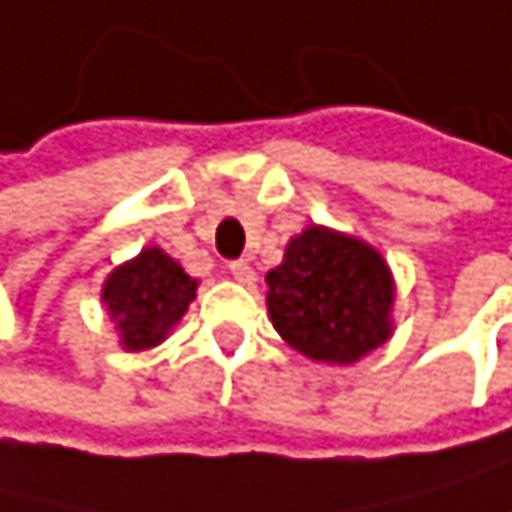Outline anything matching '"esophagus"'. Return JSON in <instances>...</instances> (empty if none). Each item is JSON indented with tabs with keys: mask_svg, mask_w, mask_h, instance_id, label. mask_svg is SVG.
Returning <instances> with one entry per match:
<instances>
[{
	"mask_svg": "<svg viewBox=\"0 0 512 512\" xmlns=\"http://www.w3.org/2000/svg\"><path fill=\"white\" fill-rule=\"evenodd\" d=\"M229 273H232V277L239 280V283H245V286L254 283V270H251L245 261H232V264H229Z\"/></svg>",
	"mask_w": 512,
	"mask_h": 512,
	"instance_id": "34e87169",
	"label": "esophagus"
}]
</instances>
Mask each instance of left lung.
<instances>
[{"instance_id": "8db88e82", "label": "left lung", "mask_w": 512, "mask_h": 512, "mask_svg": "<svg viewBox=\"0 0 512 512\" xmlns=\"http://www.w3.org/2000/svg\"><path fill=\"white\" fill-rule=\"evenodd\" d=\"M396 283L365 239L311 223L267 273V314L283 340L321 365H355L393 336Z\"/></svg>"}]
</instances>
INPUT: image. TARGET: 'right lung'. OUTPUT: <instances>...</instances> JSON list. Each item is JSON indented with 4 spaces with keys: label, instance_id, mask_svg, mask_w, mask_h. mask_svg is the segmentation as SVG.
<instances>
[{
    "label": "right lung",
    "instance_id": "obj_1",
    "mask_svg": "<svg viewBox=\"0 0 512 512\" xmlns=\"http://www.w3.org/2000/svg\"><path fill=\"white\" fill-rule=\"evenodd\" d=\"M198 295V280L169 258L160 245L141 248L135 258L112 267L100 289V302L116 324L125 352L160 346Z\"/></svg>",
    "mask_w": 512,
    "mask_h": 512
}]
</instances>
